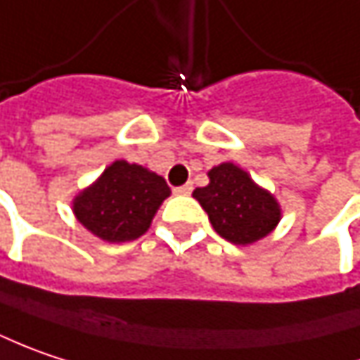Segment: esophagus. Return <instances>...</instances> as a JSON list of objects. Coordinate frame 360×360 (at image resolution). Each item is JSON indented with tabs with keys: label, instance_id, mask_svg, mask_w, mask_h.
<instances>
[{
	"label": "esophagus",
	"instance_id": "34e87169",
	"mask_svg": "<svg viewBox=\"0 0 360 360\" xmlns=\"http://www.w3.org/2000/svg\"><path fill=\"white\" fill-rule=\"evenodd\" d=\"M174 192H176V194H182V196H186V194H190V192H192V184H182V186H176V188H174Z\"/></svg>",
	"mask_w": 360,
	"mask_h": 360
}]
</instances>
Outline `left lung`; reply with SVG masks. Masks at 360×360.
Segmentation results:
<instances>
[{"mask_svg": "<svg viewBox=\"0 0 360 360\" xmlns=\"http://www.w3.org/2000/svg\"><path fill=\"white\" fill-rule=\"evenodd\" d=\"M208 186L192 196L207 210L214 231L235 245H247L269 235L279 223L276 198L259 188L247 172L235 164H221L208 172Z\"/></svg>", "mask_w": 360, "mask_h": 360, "instance_id": "1", "label": "left lung"}]
</instances>
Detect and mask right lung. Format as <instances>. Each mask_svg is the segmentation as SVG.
I'll return each mask as SVG.
<instances>
[{"instance_id": "1", "label": "right lung", "mask_w": 360, "mask_h": 360, "mask_svg": "<svg viewBox=\"0 0 360 360\" xmlns=\"http://www.w3.org/2000/svg\"><path fill=\"white\" fill-rule=\"evenodd\" d=\"M168 196L170 188L162 176L117 160L75 198L72 210L79 223L103 241H134L150 229Z\"/></svg>"}]
</instances>
